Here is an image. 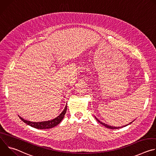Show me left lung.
<instances>
[{
  "label": "left lung",
  "instance_id": "1",
  "mask_svg": "<svg viewBox=\"0 0 156 156\" xmlns=\"http://www.w3.org/2000/svg\"><path fill=\"white\" fill-rule=\"evenodd\" d=\"M95 118H96V119L98 120V122H99L100 123H101L102 125H104V126H105L106 128H110V129H119V128H120V127H114V126H109V125H107V124H105V123H102V122H100L96 117H95ZM132 122H131L130 123H131ZM129 123V124H130ZM126 126H127V125H126Z\"/></svg>",
  "mask_w": 156,
  "mask_h": 156
}]
</instances>
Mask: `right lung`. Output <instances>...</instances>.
Listing matches in <instances>:
<instances>
[{
  "mask_svg": "<svg viewBox=\"0 0 156 156\" xmlns=\"http://www.w3.org/2000/svg\"><path fill=\"white\" fill-rule=\"evenodd\" d=\"M66 105H65V107L64 108L63 110L62 111V112L58 117H57L56 118L52 120H48V121L41 122H32L28 121L23 119H22L20 116H19V117L24 123H27V125H28L33 128H37V129H41L52 128L57 126L58 124H59L61 122V121L63 120V119L66 114V108H67V106H66Z\"/></svg>",
  "mask_w": 156,
  "mask_h": 156,
  "instance_id": "1",
  "label": "right lung"
}]
</instances>
